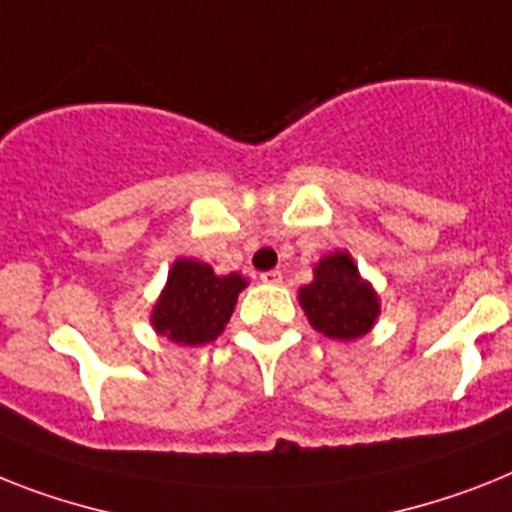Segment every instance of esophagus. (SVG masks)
I'll return each mask as SVG.
<instances>
[{
    "label": "esophagus",
    "instance_id": "esophagus-1",
    "mask_svg": "<svg viewBox=\"0 0 512 512\" xmlns=\"http://www.w3.org/2000/svg\"><path fill=\"white\" fill-rule=\"evenodd\" d=\"M261 282H266V285H280L282 272L280 269H269V272L261 274Z\"/></svg>",
    "mask_w": 512,
    "mask_h": 512
}]
</instances>
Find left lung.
I'll return each instance as SVG.
<instances>
[{
	"label": "left lung",
	"mask_w": 512,
	"mask_h": 512,
	"mask_svg": "<svg viewBox=\"0 0 512 512\" xmlns=\"http://www.w3.org/2000/svg\"><path fill=\"white\" fill-rule=\"evenodd\" d=\"M298 303L308 324L329 340L356 342L369 335L382 301L348 251L327 253L314 264V280L298 290Z\"/></svg>",
	"instance_id": "left-lung-1"
}]
</instances>
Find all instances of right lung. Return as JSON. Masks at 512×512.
I'll use <instances>...</instances> for the list:
<instances>
[{
  "instance_id": "right-lung-1",
  "label": "right lung",
  "mask_w": 512,
  "mask_h": 512,
  "mask_svg": "<svg viewBox=\"0 0 512 512\" xmlns=\"http://www.w3.org/2000/svg\"><path fill=\"white\" fill-rule=\"evenodd\" d=\"M248 287L243 274H217L198 259H175L149 322L159 337L175 345L198 348L225 332L238 295Z\"/></svg>"
}]
</instances>
